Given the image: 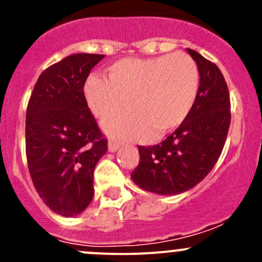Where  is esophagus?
<instances>
[{"instance_id":"esophagus-1","label":"esophagus","mask_w":262,"mask_h":262,"mask_svg":"<svg viewBox=\"0 0 262 262\" xmlns=\"http://www.w3.org/2000/svg\"><path fill=\"white\" fill-rule=\"evenodd\" d=\"M119 147H120V144H119L118 142L109 141V150H110V152H115V150L119 149Z\"/></svg>"}]
</instances>
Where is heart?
I'll list each match as a JSON object with an SVG mask.
<instances>
[{
    "label": "heart",
    "instance_id": "obj_1",
    "mask_svg": "<svg viewBox=\"0 0 262 262\" xmlns=\"http://www.w3.org/2000/svg\"><path fill=\"white\" fill-rule=\"evenodd\" d=\"M200 86L196 63L185 53L153 58H125L113 63L106 78L91 76L84 83L87 105L104 129L119 139L161 137L173 130L191 112Z\"/></svg>",
    "mask_w": 262,
    "mask_h": 262
}]
</instances>
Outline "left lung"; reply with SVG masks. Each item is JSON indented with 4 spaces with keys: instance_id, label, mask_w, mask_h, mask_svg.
Listing matches in <instances>:
<instances>
[{
    "instance_id": "obj_1",
    "label": "left lung",
    "mask_w": 262,
    "mask_h": 262,
    "mask_svg": "<svg viewBox=\"0 0 262 262\" xmlns=\"http://www.w3.org/2000/svg\"><path fill=\"white\" fill-rule=\"evenodd\" d=\"M187 53L200 75L196 101L165 141L138 146L139 163L130 175L139 187L156 194H180L199 184L218 161L231 124L228 86L221 70L195 50Z\"/></svg>"
}]
</instances>
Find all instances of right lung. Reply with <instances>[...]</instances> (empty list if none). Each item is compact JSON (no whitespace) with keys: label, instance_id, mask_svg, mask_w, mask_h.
<instances>
[{"label":"right lung","instance_id":"add662e5","mask_svg":"<svg viewBox=\"0 0 262 262\" xmlns=\"http://www.w3.org/2000/svg\"><path fill=\"white\" fill-rule=\"evenodd\" d=\"M104 54L80 53L43 71L26 107L25 148L31 181L47 207L63 216L83 212L94 196V170L107 139L83 86Z\"/></svg>","mask_w":262,"mask_h":262}]
</instances>
